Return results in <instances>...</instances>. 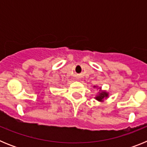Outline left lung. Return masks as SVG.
<instances>
[{"mask_svg":"<svg viewBox=\"0 0 147 147\" xmlns=\"http://www.w3.org/2000/svg\"><path fill=\"white\" fill-rule=\"evenodd\" d=\"M94 88H96V89H99V91L98 92V94L95 96V99L97 100L98 102H105V99H107L109 97V93L107 91V90H102V88L98 86H96L94 85L93 86Z\"/></svg>","mask_w":147,"mask_h":147,"instance_id":"obj_1","label":"left lung"}]
</instances>
